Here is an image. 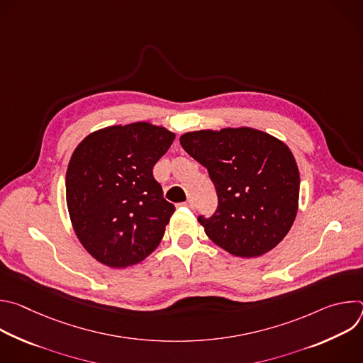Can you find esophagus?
<instances>
[{"instance_id": "esophagus-1", "label": "esophagus", "mask_w": 363, "mask_h": 363, "mask_svg": "<svg viewBox=\"0 0 363 363\" xmlns=\"http://www.w3.org/2000/svg\"><path fill=\"white\" fill-rule=\"evenodd\" d=\"M184 205H185V206H188V208H191V210H194V208H195V203H194V201H191V199H189V201H186Z\"/></svg>"}]
</instances>
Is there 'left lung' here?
<instances>
[{
    "label": "left lung",
    "mask_w": 363,
    "mask_h": 363,
    "mask_svg": "<svg viewBox=\"0 0 363 363\" xmlns=\"http://www.w3.org/2000/svg\"><path fill=\"white\" fill-rule=\"evenodd\" d=\"M179 142L216 186V213L198 217L206 235L237 257L273 250L297 214L300 177L290 149L251 128L188 132Z\"/></svg>",
    "instance_id": "left-lung-1"
}]
</instances>
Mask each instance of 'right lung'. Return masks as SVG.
<instances>
[{
    "label": "right lung",
    "instance_id": "obj_1",
    "mask_svg": "<svg viewBox=\"0 0 363 363\" xmlns=\"http://www.w3.org/2000/svg\"><path fill=\"white\" fill-rule=\"evenodd\" d=\"M175 135L146 122L100 129L72 155L66 198L73 228L101 264L142 262L164 237L175 205L164 198L153 167Z\"/></svg>",
    "mask_w": 363,
    "mask_h": 363
}]
</instances>
